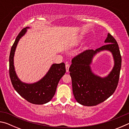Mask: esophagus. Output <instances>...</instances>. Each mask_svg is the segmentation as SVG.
<instances>
[{"mask_svg": "<svg viewBox=\"0 0 129 129\" xmlns=\"http://www.w3.org/2000/svg\"><path fill=\"white\" fill-rule=\"evenodd\" d=\"M65 69H66L67 72H68L69 69V65L68 64H66V65H65Z\"/></svg>", "mask_w": 129, "mask_h": 129, "instance_id": "obj_1", "label": "esophagus"}]
</instances>
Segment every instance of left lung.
Returning a JSON list of instances; mask_svg holds the SVG:
<instances>
[{
  "label": "left lung",
  "instance_id": "1",
  "mask_svg": "<svg viewBox=\"0 0 129 129\" xmlns=\"http://www.w3.org/2000/svg\"><path fill=\"white\" fill-rule=\"evenodd\" d=\"M106 44L95 51L86 50L74 57L69 71L72 82L73 93L76 101L84 106H95L112 95L118 83L122 58L118 45L108 33L105 40ZM108 50L112 54L114 67L108 76L102 78L95 75L90 65L96 54Z\"/></svg>",
  "mask_w": 129,
  "mask_h": 129
}]
</instances>
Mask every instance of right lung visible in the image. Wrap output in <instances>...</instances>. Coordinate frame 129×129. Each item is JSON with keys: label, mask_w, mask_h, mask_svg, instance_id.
I'll return each instance as SVG.
<instances>
[{"label": "right lung", "mask_w": 129, "mask_h": 129, "mask_svg": "<svg viewBox=\"0 0 129 129\" xmlns=\"http://www.w3.org/2000/svg\"><path fill=\"white\" fill-rule=\"evenodd\" d=\"M27 27L24 28L16 37L10 54V77L12 84L19 95L30 103L43 105L49 102L56 93L60 80L66 72L64 62L53 64L44 77L34 83H25L19 79L15 69L14 58L17 44L27 31Z\"/></svg>", "instance_id": "obj_1"}]
</instances>
